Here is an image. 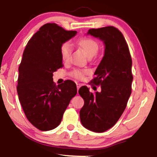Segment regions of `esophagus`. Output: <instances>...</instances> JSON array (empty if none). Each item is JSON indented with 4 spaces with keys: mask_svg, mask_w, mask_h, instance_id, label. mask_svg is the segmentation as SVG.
I'll return each instance as SVG.
<instances>
[{
    "mask_svg": "<svg viewBox=\"0 0 157 157\" xmlns=\"http://www.w3.org/2000/svg\"><path fill=\"white\" fill-rule=\"evenodd\" d=\"M76 85H77V89H78V91H79V88H80V86H81V84H80L77 83V84H76Z\"/></svg>",
    "mask_w": 157,
    "mask_h": 157,
    "instance_id": "1",
    "label": "esophagus"
}]
</instances>
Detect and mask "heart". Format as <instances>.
Returning a JSON list of instances; mask_svg holds the SVG:
<instances>
[{
  "label": "heart",
  "instance_id": "1",
  "mask_svg": "<svg viewBox=\"0 0 157 157\" xmlns=\"http://www.w3.org/2000/svg\"><path fill=\"white\" fill-rule=\"evenodd\" d=\"M78 45L82 49L84 50L85 54L88 57H94L97 54L99 49V45L98 42L95 41L94 39L88 38V37H84L81 38L78 40ZM73 47L70 42H65L61 46V55L63 61L67 62L71 57V52H72ZM86 73V71H81L75 70L73 71V75L77 78H82L83 76L84 73Z\"/></svg>",
  "mask_w": 157,
  "mask_h": 157
}]
</instances>
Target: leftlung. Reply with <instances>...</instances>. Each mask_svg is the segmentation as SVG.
<instances>
[{
  "mask_svg": "<svg viewBox=\"0 0 157 157\" xmlns=\"http://www.w3.org/2000/svg\"><path fill=\"white\" fill-rule=\"evenodd\" d=\"M87 34L102 41L105 52L93 79L101 91L94 94L86 86L79 89L84 101L79 117L85 128L101 133L111 128L125 109L132 92V62L125 39L117 28L90 29Z\"/></svg>",
  "mask_w": 157,
  "mask_h": 157,
  "instance_id": "obj_1",
  "label": "left lung"
}]
</instances>
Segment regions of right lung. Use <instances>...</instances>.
Listing matches in <instances>:
<instances>
[{
    "label": "right lung",
    "mask_w": 157,
    "mask_h": 157,
    "mask_svg": "<svg viewBox=\"0 0 157 157\" xmlns=\"http://www.w3.org/2000/svg\"><path fill=\"white\" fill-rule=\"evenodd\" d=\"M77 34L55 23H46L28 42L18 68L17 93L28 120L41 131L59 125L71 100L77 94L75 82L56 86L52 73L62 67L61 46Z\"/></svg>",
    "instance_id": "add662e5"
}]
</instances>
